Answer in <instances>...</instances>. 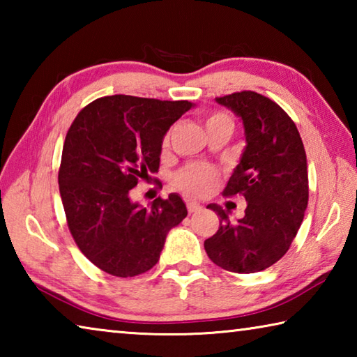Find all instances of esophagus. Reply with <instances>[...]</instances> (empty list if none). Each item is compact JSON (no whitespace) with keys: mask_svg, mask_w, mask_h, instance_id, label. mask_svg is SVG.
<instances>
[{"mask_svg":"<svg viewBox=\"0 0 357 357\" xmlns=\"http://www.w3.org/2000/svg\"><path fill=\"white\" fill-rule=\"evenodd\" d=\"M187 211H189L190 214L193 213H198V211H202V204L197 203V202H190L187 200Z\"/></svg>","mask_w":357,"mask_h":357,"instance_id":"esophagus-1","label":"esophagus"}]
</instances>
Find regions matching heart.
Returning a JSON list of instances; mask_svg holds the SVG:
<instances>
[{
    "instance_id": "b5f03b06",
    "label": "heart",
    "mask_w": 357,
    "mask_h": 357,
    "mask_svg": "<svg viewBox=\"0 0 357 357\" xmlns=\"http://www.w3.org/2000/svg\"><path fill=\"white\" fill-rule=\"evenodd\" d=\"M204 126H206V130L215 128V126H228V128H231V119L223 113H214L206 118ZM168 140H170V137L167 135L164 138V146H167ZM215 179L217 173L211 167L202 164H192L181 168V170L174 174L173 183L178 189L187 193V195L202 197L206 195V193L213 189Z\"/></svg>"
}]
</instances>
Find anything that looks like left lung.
Here are the masks:
<instances>
[{"mask_svg": "<svg viewBox=\"0 0 357 357\" xmlns=\"http://www.w3.org/2000/svg\"><path fill=\"white\" fill-rule=\"evenodd\" d=\"M215 102L243 119L245 148L223 195L239 193L247 208L233 223L219 204H208L220 225L204 241V250L229 273H259L285 255L304 220L309 202L305 149L293 119L269 98L241 91Z\"/></svg>", "mask_w": 357, "mask_h": 357, "instance_id": "obj_1", "label": "left lung"}]
</instances>
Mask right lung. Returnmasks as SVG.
<instances>
[{"mask_svg":"<svg viewBox=\"0 0 357 357\" xmlns=\"http://www.w3.org/2000/svg\"><path fill=\"white\" fill-rule=\"evenodd\" d=\"M192 107L107 96L84 107L69 128L58 173L66 219L78 249L107 274L146 273L168 231L187 215L178 193L144 208L130 200V190L159 170L165 134Z\"/></svg>","mask_w":357,"mask_h":357,"instance_id":"right-lung-1","label":"right lung"}]
</instances>
